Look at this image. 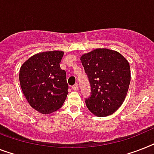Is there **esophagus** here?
<instances>
[{"instance_id": "obj_1", "label": "esophagus", "mask_w": 154, "mask_h": 154, "mask_svg": "<svg viewBox=\"0 0 154 154\" xmlns=\"http://www.w3.org/2000/svg\"><path fill=\"white\" fill-rule=\"evenodd\" d=\"M72 89L74 90V91H77V90H78V85H77V84H75L74 85L72 86Z\"/></svg>"}]
</instances>
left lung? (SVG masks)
Masks as SVG:
<instances>
[{"mask_svg": "<svg viewBox=\"0 0 154 154\" xmlns=\"http://www.w3.org/2000/svg\"><path fill=\"white\" fill-rule=\"evenodd\" d=\"M91 86L86 106L94 116L113 114L124 102L130 82L128 61L119 52L106 48L95 49L81 57Z\"/></svg>", "mask_w": 154, "mask_h": 154, "instance_id": "obj_1", "label": "left lung"}]
</instances>
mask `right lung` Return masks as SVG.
<instances>
[{
	"label": "right lung",
	"mask_w": 154,
	"mask_h": 154,
	"mask_svg": "<svg viewBox=\"0 0 154 154\" xmlns=\"http://www.w3.org/2000/svg\"><path fill=\"white\" fill-rule=\"evenodd\" d=\"M64 52H40L21 66L20 83L30 106L41 114H51L62 107L67 94L66 71L60 68Z\"/></svg>",
	"instance_id": "1"
}]
</instances>
